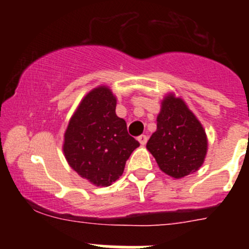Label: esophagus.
I'll list each match as a JSON object with an SVG mask.
<instances>
[{
  "instance_id": "1",
  "label": "esophagus",
  "mask_w": 249,
  "mask_h": 249,
  "mask_svg": "<svg viewBox=\"0 0 249 249\" xmlns=\"http://www.w3.org/2000/svg\"><path fill=\"white\" fill-rule=\"evenodd\" d=\"M147 136H145V134H142V136L138 137V142H141V145H145L147 142Z\"/></svg>"
}]
</instances>
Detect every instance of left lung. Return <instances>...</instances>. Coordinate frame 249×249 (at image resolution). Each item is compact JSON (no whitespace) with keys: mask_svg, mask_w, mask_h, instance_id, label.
<instances>
[{"mask_svg":"<svg viewBox=\"0 0 249 249\" xmlns=\"http://www.w3.org/2000/svg\"><path fill=\"white\" fill-rule=\"evenodd\" d=\"M146 148L162 172L180 179L202 166L208 150L207 134L186 102L168 92L161 101L157 130Z\"/></svg>","mask_w":249,"mask_h":249,"instance_id":"left-lung-1","label":"left lung"}]
</instances>
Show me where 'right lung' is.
I'll list each match as a JSON object with an SVG mask.
<instances>
[{
	"instance_id": "right-lung-1",
	"label": "right lung",
	"mask_w": 249,
	"mask_h": 249,
	"mask_svg": "<svg viewBox=\"0 0 249 249\" xmlns=\"http://www.w3.org/2000/svg\"><path fill=\"white\" fill-rule=\"evenodd\" d=\"M117 98L107 85L83 97L64 133L63 153L79 177L98 187L119 179L139 142L127 133L126 123L116 115Z\"/></svg>"
}]
</instances>
